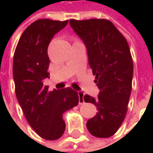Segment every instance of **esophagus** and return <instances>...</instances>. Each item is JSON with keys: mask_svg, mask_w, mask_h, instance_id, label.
I'll return each instance as SVG.
<instances>
[{"mask_svg": "<svg viewBox=\"0 0 153 153\" xmlns=\"http://www.w3.org/2000/svg\"><path fill=\"white\" fill-rule=\"evenodd\" d=\"M78 95H79V103L81 105L84 103V99H83V97H84V93L82 91H78Z\"/></svg>", "mask_w": 153, "mask_h": 153, "instance_id": "34e87169", "label": "esophagus"}]
</instances>
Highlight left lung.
Segmentation results:
<instances>
[{"label":"left lung","instance_id":"obj_1","mask_svg":"<svg viewBox=\"0 0 153 153\" xmlns=\"http://www.w3.org/2000/svg\"><path fill=\"white\" fill-rule=\"evenodd\" d=\"M70 25L87 48L88 65L100 90L97 97H83L97 111L88 120L87 128L96 137H110L126 117L132 89L134 67L128 42L106 19H71Z\"/></svg>","mask_w":153,"mask_h":153}]
</instances>
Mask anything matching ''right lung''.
Here are the masks:
<instances>
[{
    "mask_svg": "<svg viewBox=\"0 0 153 153\" xmlns=\"http://www.w3.org/2000/svg\"><path fill=\"white\" fill-rule=\"evenodd\" d=\"M68 20L39 19L21 35L13 59L16 96L32 128L46 140L60 138L65 130V111L79 104V95L72 88L48 90L44 80L49 79L48 47Z\"/></svg>",
    "mask_w": 153,
    "mask_h": 153,
    "instance_id": "add662e5",
    "label": "right lung"
}]
</instances>
